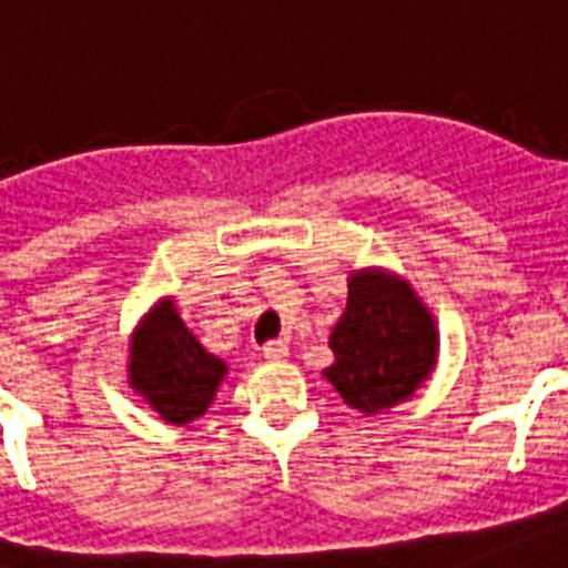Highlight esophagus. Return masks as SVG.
I'll list each match as a JSON object with an SVG mask.
<instances>
[{"label":"esophagus","instance_id":"esophagus-1","mask_svg":"<svg viewBox=\"0 0 568 568\" xmlns=\"http://www.w3.org/2000/svg\"><path fill=\"white\" fill-rule=\"evenodd\" d=\"M262 356L268 358V362H285L288 358V344L285 341H271L262 347Z\"/></svg>","mask_w":568,"mask_h":568}]
</instances>
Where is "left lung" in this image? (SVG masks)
I'll return each instance as SVG.
<instances>
[{
  "label": "left lung",
  "mask_w": 568,
  "mask_h": 568,
  "mask_svg": "<svg viewBox=\"0 0 568 568\" xmlns=\"http://www.w3.org/2000/svg\"><path fill=\"white\" fill-rule=\"evenodd\" d=\"M329 349L335 362L324 371L326 382L349 408L376 417L412 399L432 376L440 332L408 280L388 268H356Z\"/></svg>",
  "instance_id": "8db88e82"
}]
</instances>
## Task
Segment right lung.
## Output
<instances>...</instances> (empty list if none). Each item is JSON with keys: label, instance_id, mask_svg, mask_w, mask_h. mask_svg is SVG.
Listing matches in <instances>:
<instances>
[{"label": "right lung", "instance_id": "1", "mask_svg": "<svg viewBox=\"0 0 568 568\" xmlns=\"http://www.w3.org/2000/svg\"><path fill=\"white\" fill-rule=\"evenodd\" d=\"M128 353V385L172 426L204 417L227 379V362L183 324L174 297H160L142 315Z\"/></svg>", "mask_w": 568, "mask_h": 568}]
</instances>
